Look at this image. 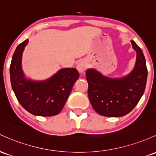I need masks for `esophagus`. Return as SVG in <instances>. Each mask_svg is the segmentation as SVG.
Masks as SVG:
<instances>
[{
    "label": "esophagus",
    "instance_id": "34e87169",
    "mask_svg": "<svg viewBox=\"0 0 156 156\" xmlns=\"http://www.w3.org/2000/svg\"><path fill=\"white\" fill-rule=\"evenodd\" d=\"M77 69L80 73H83L87 69V64L84 61H81L78 63L76 66Z\"/></svg>",
    "mask_w": 156,
    "mask_h": 156
}]
</instances>
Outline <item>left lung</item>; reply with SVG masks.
Masks as SVG:
<instances>
[{
  "instance_id": "1",
  "label": "left lung",
  "mask_w": 156,
  "mask_h": 156,
  "mask_svg": "<svg viewBox=\"0 0 156 156\" xmlns=\"http://www.w3.org/2000/svg\"><path fill=\"white\" fill-rule=\"evenodd\" d=\"M136 61L131 73L122 78L105 76L95 69L86 72L88 97L93 109L101 115L121 117L137 105L145 90L147 69L141 49L131 40Z\"/></svg>"
}]
</instances>
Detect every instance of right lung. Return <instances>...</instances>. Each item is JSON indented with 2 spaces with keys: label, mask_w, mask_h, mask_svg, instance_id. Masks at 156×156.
<instances>
[{
  "label": "right lung",
  "mask_w": 156,
  "mask_h": 156,
  "mask_svg": "<svg viewBox=\"0 0 156 156\" xmlns=\"http://www.w3.org/2000/svg\"><path fill=\"white\" fill-rule=\"evenodd\" d=\"M29 40L18 46L10 65V80L20 105L37 116L56 115L62 110L73 85L79 77L75 68H62L44 81L26 78L22 69V55Z\"/></svg>",
  "instance_id": "1"
}]
</instances>
